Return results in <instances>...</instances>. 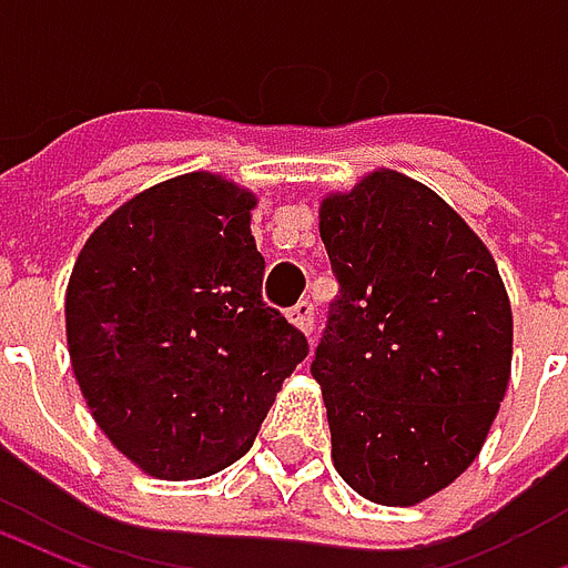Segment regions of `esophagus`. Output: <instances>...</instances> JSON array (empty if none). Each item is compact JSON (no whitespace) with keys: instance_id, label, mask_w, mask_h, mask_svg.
<instances>
[{"instance_id":"1","label":"esophagus","mask_w":568,"mask_h":568,"mask_svg":"<svg viewBox=\"0 0 568 568\" xmlns=\"http://www.w3.org/2000/svg\"><path fill=\"white\" fill-rule=\"evenodd\" d=\"M288 320H292L297 332H304L310 337L313 334V304L310 301H297L295 307L288 310Z\"/></svg>"}]
</instances>
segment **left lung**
Segmentation results:
<instances>
[{
	"instance_id": "8db88e82",
	"label": "left lung",
	"mask_w": 568,
	"mask_h": 568,
	"mask_svg": "<svg viewBox=\"0 0 568 568\" xmlns=\"http://www.w3.org/2000/svg\"><path fill=\"white\" fill-rule=\"evenodd\" d=\"M320 236L341 295L310 371L334 468L377 505H419L475 463L511 381L499 267L459 212L395 170L322 200Z\"/></svg>"
}]
</instances>
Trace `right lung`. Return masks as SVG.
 Masks as SVG:
<instances>
[{"label": "right lung", "mask_w": 568, "mask_h": 568, "mask_svg": "<svg viewBox=\"0 0 568 568\" xmlns=\"http://www.w3.org/2000/svg\"><path fill=\"white\" fill-rule=\"evenodd\" d=\"M255 206L224 175H175L121 203L75 258V381L105 438L151 477L236 463L307 358V337L261 301Z\"/></svg>", "instance_id": "add662e5"}]
</instances>
